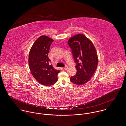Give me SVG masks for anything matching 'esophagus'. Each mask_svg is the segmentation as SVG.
<instances>
[{
    "mask_svg": "<svg viewBox=\"0 0 126 126\" xmlns=\"http://www.w3.org/2000/svg\"><path fill=\"white\" fill-rule=\"evenodd\" d=\"M68 68V66L67 65H65V67H64V68L65 69H67Z\"/></svg>",
    "mask_w": 126,
    "mask_h": 126,
    "instance_id": "obj_1",
    "label": "esophagus"
}]
</instances>
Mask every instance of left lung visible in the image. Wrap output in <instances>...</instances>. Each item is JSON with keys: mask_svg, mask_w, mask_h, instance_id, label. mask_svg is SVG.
<instances>
[{"mask_svg": "<svg viewBox=\"0 0 126 126\" xmlns=\"http://www.w3.org/2000/svg\"><path fill=\"white\" fill-rule=\"evenodd\" d=\"M76 63V74L70 77L74 84L81 85L89 81L96 70L98 58L92 42L82 34L71 37L67 41Z\"/></svg>", "mask_w": 126, "mask_h": 126, "instance_id": "8db88e82", "label": "left lung"}]
</instances>
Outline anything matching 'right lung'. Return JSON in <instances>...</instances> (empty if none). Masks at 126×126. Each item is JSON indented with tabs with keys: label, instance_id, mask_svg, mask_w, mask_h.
Listing matches in <instances>:
<instances>
[{
	"label": "right lung",
	"instance_id": "1",
	"mask_svg": "<svg viewBox=\"0 0 126 126\" xmlns=\"http://www.w3.org/2000/svg\"><path fill=\"white\" fill-rule=\"evenodd\" d=\"M53 40L45 36L38 38L30 50L29 63L33 77L46 86L53 85L58 81L60 70L55 69L50 64L48 54Z\"/></svg>",
	"mask_w": 126,
	"mask_h": 126
}]
</instances>
